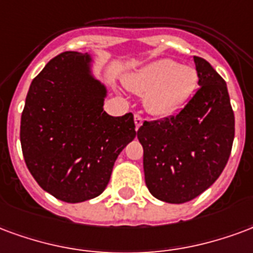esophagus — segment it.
<instances>
[{
  "instance_id": "1",
  "label": "esophagus",
  "mask_w": 253,
  "mask_h": 253,
  "mask_svg": "<svg viewBox=\"0 0 253 253\" xmlns=\"http://www.w3.org/2000/svg\"><path fill=\"white\" fill-rule=\"evenodd\" d=\"M143 117L140 114H134V125H136V129H139L141 125H143Z\"/></svg>"
}]
</instances>
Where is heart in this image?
I'll return each instance as SVG.
<instances>
[{"label": "heart", "mask_w": 253, "mask_h": 253, "mask_svg": "<svg viewBox=\"0 0 253 253\" xmlns=\"http://www.w3.org/2000/svg\"><path fill=\"white\" fill-rule=\"evenodd\" d=\"M198 84L194 67L162 59L147 64L126 82L132 91L145 94V108L154 116H169L191 98Z\"/></svg>", "instance_id": "heart-1"}]
</instances>
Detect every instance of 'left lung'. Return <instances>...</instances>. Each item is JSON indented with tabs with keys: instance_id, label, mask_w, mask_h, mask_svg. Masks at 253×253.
Returning <instances> with one entry per match:
<instances>
[{
	"instance_id": "8db88e82",
	"label": "left lung",
	"mask_w": 253,
	"mask_h": 253,
	"mask_svg": "<svg viewBox=\"0 0 253 253\" xmlns=\"http://www.w3.org/2000/svg\"><path fill=\"white\" fill-rule=\"evenodd\" d=\"M201 87L171 117L144 121L145 185L155 198L185 204L209 189L228 163L235 139V114L225 81L205 59L194 56Z\"/></svg>"
}]
</instances>
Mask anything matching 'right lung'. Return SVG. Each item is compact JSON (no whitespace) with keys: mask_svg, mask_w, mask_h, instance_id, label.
Returning <instances> with one entry per match:
<instances>
[{"mask_svg":"<svg viewBox=\"0 0 253 253\" xmlns=\"http://www.w3.org/2000/svg\"><path fill=\"white\" fill-rule=\"evenodd\" d=\"M88 53L66 51L33 79L21 114L24 160L39 186L77 204L98 197L114 162L136 136L133 114L109 116L106 87Z\"/></svg>","mask_w":253,"mask_h":253,"instance_id":"obj_1","label":"right lung"}]
</instances>
